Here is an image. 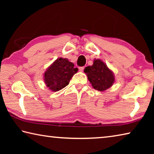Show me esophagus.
Instances as JSON below:
<instances>
[{
    "label": "esophagus",
    "instance_id": "1",
    "mask_svg": "<svg viewBox=\"0 0 154 154\" xmlns=\"http://www.w3.org/2000/svg\"><path fill=\"white\" fill-rule=\"evenodd\" d=\"M79 71H81V72H82V71H83V70H84V66H82V67H79Z\"/></svg>",
    "mask_w": 154,
    "mask_h": 154
}]
</instances>
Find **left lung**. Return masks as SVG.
Masks as SVG:
<instances>
[{
    "label": "left lung",
    "mask_w": 154,
    "mask_h": 154,
    "mask_svg": "<svg viewBox=\"0 0 154 154\" xmlns=\"http://www.w3.org/2000/svg\"><path fill=\"white\" fill-rule=\"evenodd\" d=\"M84 72L95 90L105 91L112 86L115 82V77L106 64L97 59L94 60L93 65L85 68Z\"/></svg>",
    "instance_id": "8db88e82"
}]
</instances>
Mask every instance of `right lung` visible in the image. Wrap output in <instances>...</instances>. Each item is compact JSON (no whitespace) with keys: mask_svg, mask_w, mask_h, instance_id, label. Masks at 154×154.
I'll return each instance as SVG.
<instances>
[{"mask_svg":"<svg viewBox=\"0 0 154 154\" xmlns=\"http://www.w3.org/2000/svg\"><path fill=\"white\" fill-rule=\"evenodd\" d=\"M78 71L74 64L66 58H60L49 66L44 74V81L48 88L58 92L69 84L72 77Z\"/></svg>","mask_w":154,"mask_h":154,"instance_id":"1","label":"right lung"}]
</instances>
